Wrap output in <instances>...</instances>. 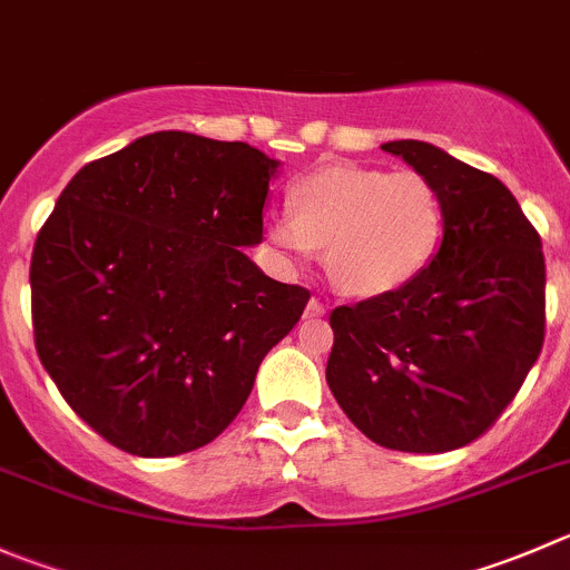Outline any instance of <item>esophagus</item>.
Instances as JSON below:
<instances>
[{
    "mask_svg": "<svg viewBox=\"0 0 570 570\" xmlns=\"http://www.w3.org/2000/svg\"><path fill=\"white\" fill-rule=\"evenodd\" d=\"M323 314H325V306L317 301V297H312V301H308V306H306V317L317 320V317H323Z\"/></svg>",
    "mask_w": 570,
    "mask_h": 570,
    "instance_id": "1",
    "label": "esophagus"
}]
</instances>
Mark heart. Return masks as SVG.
<instances>
[{
    "label": "heart",
    "instance_id": "obj_1",
    "mask_svg": "<svg viewBox=\"0 0 570 570\" xmlns=\"http://www.w3.org/2000/svg\"><path fill=\"white\" fill-rule=\"evenodd\" d=\"M292 214H269L264 234L286 262L323 247L331 284L351 297H381L412 284L443 242L445 208L420 173L356 164L314 169L289 186Z\"/></svg>",
    "mask_w": 570,
    "mask_h": 570
}]
</instances>
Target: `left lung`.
Segmentation results:
<instances>
[{
  "instance_id": "obj_1",
  "label": "left lung",
  "mask_w": 570,
  "mask_h": 570,
  "mask_svg": "<svg viewBox=\"0 0 570 570\" xmlns=\"http://www.w3.org/2000/svg\"><path fill=\"white\" fill-rule=\"evenodd\" d=\"M438 186L443 245L390 295L331 312L325 381L373 443L443 454L482 438L538 362L546 336L540 234L493 175L425 141H386Z\"/></svg>"
}]
</instances>
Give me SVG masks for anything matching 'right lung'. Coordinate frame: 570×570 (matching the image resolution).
Listing matches in <instances>:
<instances>
[{"instance_id":"add662e5","label":"right lung","mask_w":570,"mask_h":570,"mask_svg":"<svg viewBox=\"0 0 570 570\" xmlns=\"http://www.w3.org/2000/svg\"><path fill=\"white\" fill-rule=\"evenodd\" d=\"M278 161L184 130L86 164L38 230L32 336L99 438L136 456L203 449L308 303L242 247L262 242Z\"/></svg>"}]
</instances>
